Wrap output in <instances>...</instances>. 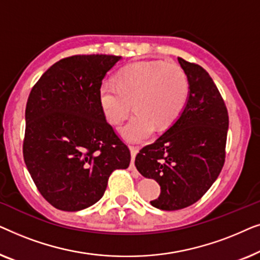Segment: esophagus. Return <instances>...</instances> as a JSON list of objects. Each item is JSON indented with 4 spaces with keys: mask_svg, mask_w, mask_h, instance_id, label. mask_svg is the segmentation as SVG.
I'll list each match as a JSON object with an SVG mask.
<instances>
[{
    "mask_svg": "<svg viewBox=\"0 0 260 260\" xmlns=\"http://www.w3.org/2000/svg\"><path fill=\"white\" fill-rule=\"evenodd\" d=\"M130 152H131V166H130V169L131 170H136L134 166V161H135V157H136L137 152H138V148L136 147H130Z\"/></svg>",
    "mask_w": 260,
    "mask_h": 260,
    "instance_id": "1",
    "label": "esophagus"
}]
</instances>
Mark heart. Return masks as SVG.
I'll return each instance as SVG.
<instances>
[{
	"label": "heart",
	"instance_id": "heart-1",
	"mask_svg": "<svg viewBox=\"0 0 260 260\" xmlns=\"http://www.w3.org/2000/svg\"><path fill=\"white\" fill-rule=\"evenodd\" d=\"M189 80L176 65L161 61H137L120 70L116 81L104 80L98 88V102L106 119L118 124L131 109L135 115L119 127L127 142L150 137L155 126L163 129L175 122L186 108Z\"/></svg>",
	"mask_w": 260,
	"mask_h": 260
}]
</instances>
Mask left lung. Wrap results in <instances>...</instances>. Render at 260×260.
I'll return each mask as SVG.
<instances>
[{
    "mask_svg": "<svg viewBox=\"0 0 260 260\" xmlns=\"http://www.w3.org/2000/svg\"><path fill=\"white\" fill-rule=\"evenodd\" d=\"M189 80V97L181 116L152 144L138 152L135 166L154 179L161 194L151 206L177 211L200 200L221 172L229 113L206 70L177 58Z\"/></svg>",
    "mask_w": 260,
    "mask_h": 260,
    "instance_id": "obj_1",
    "label": "left lung"
}]
</instances>
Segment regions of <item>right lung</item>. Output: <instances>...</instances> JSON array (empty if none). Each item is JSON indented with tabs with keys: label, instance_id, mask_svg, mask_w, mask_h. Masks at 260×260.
I'll return each instance as SVG.
<instances>
[{
	"label": "right lung",
	"instance_id": "add662e5",
	"mask_svg": "<svg viewBox=\"0 0 260 260\" xmlns=\"http://www.w3.org/2000/svg\"><path fill=\"white\" fill-rule=\"evenodd\" d=\"M120 59L91 54L59 60L28 97L24 163L42 197L61 211L94 205L113 170L130 165L129 149L98 102L99 85Z\"/></svg>",
	"mask_w": 260,
	"mask_h": 260
}]
</instances>
